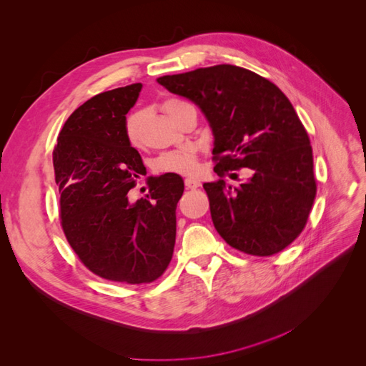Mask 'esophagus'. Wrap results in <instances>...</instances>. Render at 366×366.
<instances>
[{"label":"esophagus","instance_id":"1","mask_svg":"<svg viewBox=\"0 0 366 366\" xmlns=\"http://www.w3.org/2000/svg\"><path fill=\"white\" fill-rule=\"evenodd\" d=\"M185 187L189 188V189H196V188L200 187V181L194 179V178H187L185 179Z\"/></svg>","mask_w":366,"mask_h":366}]
</instances>
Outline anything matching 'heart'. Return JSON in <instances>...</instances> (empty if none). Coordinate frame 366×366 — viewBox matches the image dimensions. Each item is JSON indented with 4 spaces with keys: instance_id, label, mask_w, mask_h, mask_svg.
<instances>
[{
    "instance_id": "obj_1",
    "label": "heart",
    "mask_w": 366,
    "mask_h": 366,
    "mask_svg": "<svg viewBox=\"0 0 366 366\" xmlns=\"http://www.w3.org/2000/svg\"><path fill=\"white\" fill-rule=\"evenodd\" d=\"M179 103L181 102H177V100H167L163 104L164 113L169 117H172L174 110ZM141 120H142L141 112H132L125 119V125H124L125 137L134 147H137L141 141ZM156 169L159 172H164V174H181V175L196 174L199 169L197 153L191 147H184L179 150L163 153L156 160Z\"/></svg>"
}]
</instances>
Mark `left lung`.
<instances>
[{
  "label": "left lung",
  "mask_w": 366,
  "mask_h": 366,
  "mask_svg": "<svg viewBox=\"0 0 366 366\" xmlns=\"http://www.w3.org/2000/svg\"><path fill=\"white\" fill-rule=\"evenodd\" d=\"M157 82L197 104L209 122L221 179L203 188L219 235L253 256L284 250L303 231L316 196L310 141L293 104L271 81L232 64ZM241 167L254 177L238 189L225 187L224 174Z\"/></svg>",
  "instance_id": "8db88e82"
}]
</instances>
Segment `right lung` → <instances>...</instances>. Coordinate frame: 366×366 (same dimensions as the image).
Here are the masks:
<instances>
[{"instance_id": "obj_1", "label": "right lung", "mask_w": 366, "mask_h": 366, "mask_svg": "<svg viewBox=\"0 0 366 366\" xmlns=\"http://www.w3.org/2000/svg\"><path fill=\"white\" fill-rule=\"evenodd\" d=\"M141 84L102 92L73 112L53 152L64 235L91 272L127 284L153 282L172 259L177 204L184 181L177 174L149 178V194L129 202L145 172L124 131Z\"/></svg>"}]
</instances>
